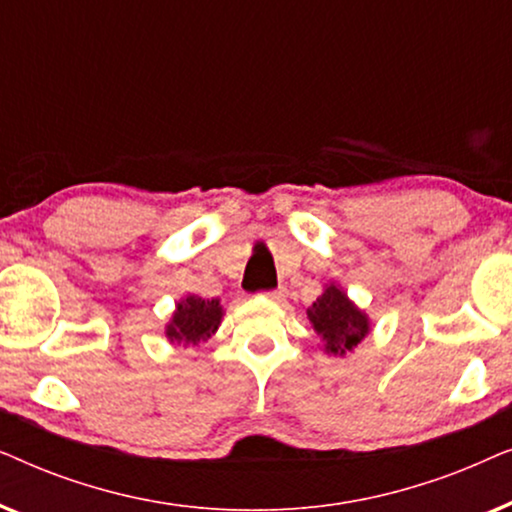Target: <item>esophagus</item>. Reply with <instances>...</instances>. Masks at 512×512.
<instances>
[{
	"label": "esophagus",
	"mask_w": 512,
	"mask_h": 512,
	"mask_svg": "<svg viewBox=\"0 0 512 512\" xmlns=\"http://www.w3.org/2000/svg\"><path fill=\"white\" fill-rule=\"evenodd\" d=\"M261 296H265V298H268V300H275V303H279V300H284V298H286V289H282V286H279V289L263 291Z\"/></svg>",
	"instance_id": "esophagus-1"
}]
</instances>
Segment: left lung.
<instances>
[{
  "label": "left lung",
  "instance_id": "obj_1",
  "mask_svg": "<svg viewBox=\"0 0 512 512\" xmlns=\"http://www.w3.org/2000/svg\"><path fill=\"white\" fill-rule=\"evenodd\" d=\"M307 317L317 333L324 335L326 352L331 354L342 356L359 345L368 333L366 314L356 310L338 286H328L307 310Z\"/></svg>",
  "mask_w": 512,
  "mask_h": 512
}]
</instances>
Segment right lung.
Masks as SVG:
<instances>
[{
    "instance_id": "obj_1",
    "label": "right lung",
    "mask_w": 512,
    "mask_h": 512,
    "mask_svg": "<svg viewBox=\"0 0 512 512\" xmlns=\"http://www.w3.org/2000/svg\"><path fill=\"white\" fill-rule=\"evenodd\" d=\"M221 324L219 300H205L198 296H188L177 305L172 324L167 326V338L184 340L191 345L207 340Z\"/></svg>"
}]
</instances>
